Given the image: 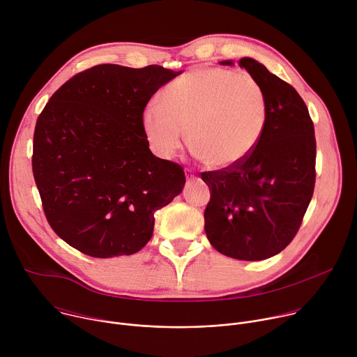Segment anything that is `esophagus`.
Instances as JSON below:
<instances>
[{
	"label": "esophagus",
	"instance_id": "34e87169",
	"mask_svg": "<svg viewBox=\"0 0 357 357\" xmlns=\"http://www.w3.org/2000/svg\"><path fill=\"white\" fill-rule=\"evenodd\" d=\"M186 181H188V183L196 181V175H195L192 171H189V169L186 171Z\"/></svg>",
	"mask_w": 357,
	"mask_h": 357
}]
</instances>
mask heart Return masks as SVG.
Segmentation results:
<instances>
[{
	"label": "heart",
	"instance_id": "obj_1",
	"mask_svg": "<svg viewBox=\"0 0 357 357\" xmlns=\"http://www.w3.org/2000/svg\"><path fill=\"white\" fill-rule=\"evenodd\" d=\"M142 113L148 142L171 158L188 142L196 158L211 168L241 164L259 145L268 120V100L261 83L223 68H196L172 80Z\"/></svg>",
	"mask_w": 357,
	"mask_h": 357
}]
</instances>
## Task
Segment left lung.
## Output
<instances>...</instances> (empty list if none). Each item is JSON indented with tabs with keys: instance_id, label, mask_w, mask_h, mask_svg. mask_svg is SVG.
<instances>
[{
	"instance_id": "left-lung-1",
	"label": "left lung",
	"mask_w": 357,
	"mask_h": 357,
	"mask_svg": "<svg viewBox=\"0 0 357 357\" xmlns=\"http://www.w3.org/2000/svg\"><path fill=\"white\" fill-rule=\"evenodd\" d=\"M238 65L261 83L268 120L247 160L202 174L211 189L205 231L225 256L260 261L282 251L301 226L315 186L317 141L308 107L291 84L252 58Z\"/></svg>"
}]
</instances>
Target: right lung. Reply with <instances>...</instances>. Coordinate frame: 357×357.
Masks as SVG:
<instances>
[{"label":"right lung","mask_w":357,"mask_h":357,"mask_svg":"<svg viewBox=\"0 0 357 357\" xmlns=\"http://www.w3.org/2000/svg\"><path fill=\"white\" fill-rule=\"evenodd\" d=\"M181 72L98 65L59 87L38 117L32 171L45 216L96 259L131 256L154 213L185 186L183 169L152 154L142 127L149 98Z\"/></svg>","instance_id":"obj_1"}]
</instances>
